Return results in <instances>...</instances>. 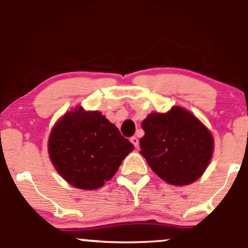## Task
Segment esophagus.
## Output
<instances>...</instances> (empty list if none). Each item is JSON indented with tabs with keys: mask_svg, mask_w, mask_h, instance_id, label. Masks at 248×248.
<instances>
[{
	"mask_svg": "<svg viewBox=\"0 0 248 248\" xmlns=\"http://www.w3.org/2000/svg\"><path fill=\"white\" fill-rule=\"evenodd\" d=\"M130 142H132L135 148L139 147V139L136 138V136H133V138H130Z\"/></svg>",
	"mask_w": 248,
	"mask_h": 248,
	"instance_id": "1",
	"label": "esophagus"
}]
</instances>
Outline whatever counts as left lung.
Instances as JSON below:
<instances>
[{"label": "left lung", "mask_w": 248, "mask_h": 248, "mask_svg": "<svg viewBox=\"0 0 248 248\" xmlns=\"http://www.w3.org/2000/svg\"><path fill=\"white\" fill-rule=\"evenodd\" d=\"M141 154L153 171L172 186H187L205 171L213 153L210 130L189 110L172 107L142 122Z\"/></svg>", "instance_id": "8db88e82"}]
</instances>
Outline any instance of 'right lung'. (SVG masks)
I'll list each match as a JSON object with an SVG mask.
<instances>
[{
    "label": "right lung",
    "instance_id": "add662e5",
    "mask_svg": "<svg viewBox=\"0 0 248 248\" xmlns=\"http://www.w3.org/2000/svg\"><path fill=\"white\" fill-rule=\"evenodd\" d=\"M47 148L65 181L78 189L94 190L115 175L134 146L100 112L77 107L53 126Z\"/></svg>",
    "mask_w": 248,
    "mask_h": 248
}]
</instances>
